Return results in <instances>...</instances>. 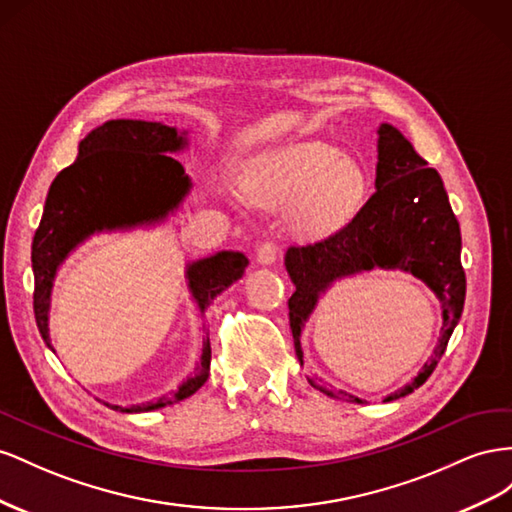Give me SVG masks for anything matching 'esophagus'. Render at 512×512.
I'll list each match as a JSON object with an SVG mask.
<instances>
[{
  "instance_id": "obj_1",
  "label": "esophagus",
  "mask_w": 512,
  "mask_h": 512,
  "mask_svg": "<svg viewBox=\"0 0 512 512\" xmlns=\"http://www.w3.org/2000/svg\"><path fill=\"white\" fill-rule=\"evenodd\" d=\"M276 259H279V248H276L274 244L266 242V244H261V246L257 248V264H261V266H272Z\"/></svg>"
}]
</instances>
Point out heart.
<instances>
[{
  "label": "heart",
  "instance_id": "b5f03b06",
  "mask_svg": "<svg viewBox=\"0 0 512 512\" xmlns=\"http://www.w3.org/2000/svg\"><path fill=\"white\" fill-rule=\"evenodd\" d=\"M367 173L358 160L321 141H300L257 156L242 191L261 208H289L291 229L317 238L341 229L367 197Z\"/></svg>",
  "mask_w": 512,
  "mask_h": 512
}]
</instances>
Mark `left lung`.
Segmentation results:
<instances>
[{"label":"left lung","instance_id":"left-lung-1","mask_svg":"<svg viewBox=\"0 0 512 512\" xmlns=\"http://www.w3.org/2000/svg\"><path fill=\"white\" fill-rule=\"evenodd\" d=\"M285 268L296 285L287 304L300 364L304 362L300 341L304 324L332 283L347 276L375 268L401 270L425 283L442 302V330L431 358L410 384L390 392L384 401L401 399L427 382L463 313L461 229L452 214L444 182L392 124L377 128L375 193L352 221L326 240L287 248ZM309 382L328 397L362 403L354 394H334L313 379Z\"/></svg>","mask_w":512,"mask_h":512}]
</instances>
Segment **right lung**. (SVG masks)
Segmentation results:
<instances>
[{"label": "right lung", "instance_id": "right-lung-1", "mask_svg": "<svg viewBox=\"0 0 512 512\" xmlns=\"http://www.w3.org/2000/svg\"><path fill=\"white\" fill-rule=\"evenodd\" d=\"M186 135V130L180 133L163 122L109 120L79 143L75 163L57 173L32 242L34 313L51 349L49 311L57 270L94 233L150 227L182 206L193 182L171 154L188 148ZM246 266L248 259L240 251H218L186 264L188 291L201 317H206L218 294L242 279ZM210 358V337H203L199 364L171 397L130 407L107 405L124 414H139L180 403L206 384Z\"/></svg>", "mask_w": 512, "mask_h": 512}]
</instances>
